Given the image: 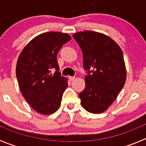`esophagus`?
Segmentation results:
<instances>
[{
  "mask_svg": "<svg viewBox=\"0 0 146 146\" xmlns=\"http://www.w3.org/2000/svg\"><path fill=\"white\" fill-rule=\"evenodd\" d=\"M69 80H71V81L74 80L75 79V77H72V76H69Z\"/></svg>",
  "mask_w": 146,
  "mask_h": 146,
  "instance_id": "esophagus-1",
  "label": "esophagus"
}]
</instances>
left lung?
<instances>
[{"label":"left lung","mask_w":146,"mask_h":146,"mask_svg":"<svg viewBox=\"0 0 146 146\" xmlns=\"http://www.w3.org/2000/svg\"><path fill=\"white\" fill-rule=\"evenodd\" d=\"M82 50L86 87L79 94L82 108L94 114L108 110L123 88L126 69L122 50L113 38L86 31L73 34Z\"/></svg>","instance_id":"8db88e82"}]
</instances>
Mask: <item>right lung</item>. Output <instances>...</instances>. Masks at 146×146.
I'll return each mask as SVG.
<instances>
[{
    "label": "right lung",
    "instance_id": "add662e5",
    "mask_svg": "<svg viewBox=\"0 0 146 146\" xmlns=\"http://www.w3.org/2000/svg\"><path fill=\"white\" fill-rule=\"evenodd\" d=\"M71 40L66 33L47 32L26 44L18 57L16 75L22 95L32 108L42 115L58 110L68 79L60 75L57 54ZM55 68V74L51 70Z\"/></svg>",
    "mask_w": 146,
    "mask_h": 146
}]
</instances>
